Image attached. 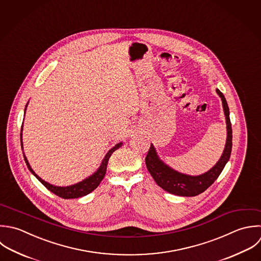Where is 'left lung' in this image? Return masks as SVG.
<instances>
[{
    "label": "left lung",
    "instance_id": "8db88e82",
    "mask_svg": "<svg viewBox=\"0 0 261 261\" xmlns=\"http://www.w3.org/2000/svg\"><path fill=\"white\" fill-rule=\"evenodd\" d=\"M217 93L222 98L224 113L226 117L227 124V141L225 149L221 159L218 163L207 172L199 176H190L182 174L168 165H166L158 155L154 146L151 144L150 148L145 158V164L148 172L156 182V184L162 187L165 191L175 194L178 196H196L204 192L214 182L218 179L222 171L224 170L226 164L230 160L232 151V125L230 121V111L225 98V95L217 89Z\"/></svg>",
    "mask_w": 261,
    "mask_h": 261
}]
</instances>
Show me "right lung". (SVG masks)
<instances>
[{"label":"right lung","instance_id":"obj_1","mask_svg":"<svg viewBox=\"0 0 261 261\" xmlns=\"http://www.w3.org/2000/svg\"><path fill=\"white\" fill-rule=\"evenodd\" d=\"M28 105V102H27ZM27 105L25 107V111H26V108H27ZM22 129H23V125H22V128H21V133H20V138H21V147H22V150H23V143H22ZM123 142H120V143H117L113 148H111L108 153L105 155L99 168L96 170V172H94L91 176H89L88 178L84 179L83 181L81 182H78L74 185H71V186H66V187H61V186H55V185H51L47 182H45L44 180H42L40 177H38L34 171L31 169L25 154L23 155L24 156V161L27 165V168L29 169V171L35 176V178L46 188L48 189L50 192H53L54 194L58 195L59 197L61 198H64V199H71V198H79V197H82V196H85L87 194H89L90 192H92L98 185L99 183L101 182V180L103 179L105 175H106V172H107V166H108V162L112 155V153L120 148L122 146Z\"/></svg>","mask_w":261,"mask_h":261}]
</instances>
